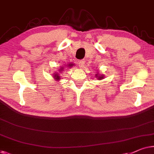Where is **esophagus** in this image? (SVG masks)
Here are the masks:
<instances>
[{
    "label": "esophagus",
    "mask_w": 154,
    "mask_h": 154,
    "mask_svg": "<svg viewBox=\"0 0 154 154\" xmlns=\"http://www.w3.org/2000/svg\"><path fill=\"white\" fill-rule=\"evenodd\" d=\"M78 64H79V66L81 68H82L84 66V64H85V61L83 60H80V61H78Z\"/></svg>",
    "instance_id": "esophagus-1"
}]
</instances>
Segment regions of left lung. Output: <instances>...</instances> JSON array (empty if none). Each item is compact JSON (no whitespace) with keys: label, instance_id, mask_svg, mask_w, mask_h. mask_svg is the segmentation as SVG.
<instances>
[{"label":"left lung","instance_id":"8db88e82","mask_svg":"<svg viewBox=\"0 0 154 154\" xmlns=\"http://www.w3.org/2000/svg\"><path fill=\"white\" fill-rule=\"evenodd\" d=\"M96 78H97L98 80H102L104 79V75L100 74L99 73H97V74H96Z\"/></svg>","mask_w":154,"mask_h":154}]
</instances>
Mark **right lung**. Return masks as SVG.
I'll use <instances>...</instances> for the list:
<instances>
[{
    "instance_id": "add662e5",
    "label": "right lung",
    "mask_w": 154,
    "mask_h": 154,
    "mask_svg": "<svg viewBox=\"0 0 154 154\" xmlns=\"http://www.w3.org/2000/svg\"><path fill=\"white\" fill-rule=\"evenodd\" d=\"M74 64H75L70 63V64H67V65H66L65 68H72V67H73V66H74ZM64 69V66H61V67L58 69V72H55V73H53V77L54 78V79L57 82L60 81V79H62L61 73H62V72H63Z\"/></svg>"
}]
</instances>
